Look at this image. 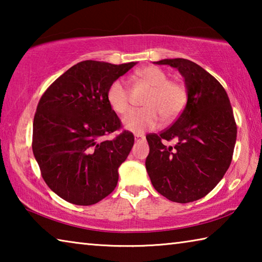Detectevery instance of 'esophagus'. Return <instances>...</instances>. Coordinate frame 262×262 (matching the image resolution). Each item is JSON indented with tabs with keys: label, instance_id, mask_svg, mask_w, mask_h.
<instances>
[{
	"label": "esophagus",
	"instance_id": "obj_1",
	"mask_svg": "<svg viewBox=\"0 0 262 262\" xmlns=\"http://www.w3.org/2000/svg\"><path fill=\"white\" fill-rule=\"evenodd\" d=\"M134 139H135V141H137V142L144 141V140H145V136H144V135H141V134H135V135H134Z\"/></svg>",
	"mask_w": 262,
	"mask_h": 262
}]
</instances>
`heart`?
I'll use <instances>...</instances> for the list:
<instances>
[{
	"instance_id": "heart-1",
	"label": "heart",
	"mask_w": 262,
	"mask_h": 262,
	"mask_svg": "<svg viewBox=\"0 0 262 262\" xmlns=\"http://www.w3.org/2000/svg\"><path fill=\"white\" fill-rule=\"evenodd\" d=\"M137 77L151 86L144 99L147 107L135 110L127 115L123 125L132 132H144L157 128L163 118L166 121L177 119L187 103V90L184 84L168 79L167 74L156 66L137 72ZM107 103L119 115H126L132 107L130 90L125 79L118 78L107 89Z\"/></svg>"
}]
</instances>
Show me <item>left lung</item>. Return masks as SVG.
<instances>
[{
    "label": "left lung",
    "instance_id": "left-lung-1",
    "mask_svg": "<svg viewBox=\"0 0 262 262\" xmlns=\"http://www.w3.org/2000/svg\"><path fill=\"white\" fill-rule=\"evenodd\" d=\"M156 63L179 70L187 103L173 125L147 135L145 167L159 194L173 202H193L214 189L231 164L237 137L233 111L222 84L199 64L186 59ZM171 139L177 143L167 147L165 142Z\"/></svg>",
    "mask_w": 262,
    "mask_h": 262
}]
</instances>
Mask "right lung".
Here are the masks:
<instances>
[{"instance_id":"obj_1","label":"right lung","mask_w":262,"mask_h":262,"mask_svg":"<svg viewBox=\"0 0 262 262\" xmlns=\"http://www.w3.org/2000/svg\"><path fill=\"white\" fill-rule=\"evenodd\" d=\"M135 64L78 62L39 100L33 119V155L45 183L63 200L91 206L117 186L118 168L130 152L134 135L122 130L113 140H104L122 127L106 95L112 82Z\"/></svg>"}]
</instances>
